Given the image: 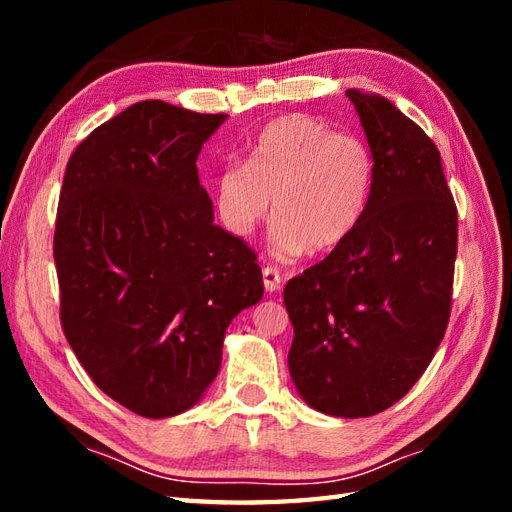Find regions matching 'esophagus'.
<instances>
[{
    "label": "esophagus",
    "mask_w": 512,
    "mask_h": 512,
    "mask_svg": "<svg viewBox=\"0 0 512 512\" xmlns=\"http://www.w3.org/2000/svg\"><path fill=\"white\" fill-rule=\"evenodd\" d=\"M262 275H264V288L268 292H275L281 288V273L275 266H264Z\"/></svg>",
    "instance_id": "obj_1"
}]
</instances>
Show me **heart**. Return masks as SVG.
<instances>
[{
  "label": "heart",
  "instance_id": "b5f03b06",
  "mask_svg": "<svg viewBox=\"0 0 512 512\" xmlns=\"http://www.w3.org/2000/svg\"><path fill=\"white\" fill-rule=\"evenodd\" d=\"M376 160L361 136L306 114L279 116L248 145L246 165L217 176V211L228 231L248 237L275 200V246L284 255L332 253L361 226Z\"/></svg>",
  "mask_w": 512,
  "mask_h": 512
}]
</instances>
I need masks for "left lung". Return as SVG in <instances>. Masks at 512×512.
<instances>
[{"label": "left lung", "instance_id": "obj_1", "mask_svg": "<svg viewBox=\"0 0 512 512\" xmlns=\"http://www.w3.org/2000/svg\"><path fill=\"white\" fill-rule=\"evenodd\" d=\"M376 180L361 226L292 277L290 376L310 407L365 418L398 402L429 367L451 317L458 209L436 143L385 96L347 90Z\"/></svg>", "mask_w": 512, "mask_h": 512}]
</instances>
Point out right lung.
Returning <instances> with one entry per match:
<instances>
[{
    "label": "right lung",
    "mask_w": 512,
    "mask_h": 512,
    "mask_svg": "<svg viewBox=\"0 0 512 512\" xmlns=\"http://www.w3.org/2000/svg\"><path fill=\"white\" fill-rule=\"evenodd\" d=\"M224 118L136 103L65 167L52 244L61 328L94 385L145 418L200 400L228 323L264 295L257 253L213 224L195 167Z\"/></svg>",
    "instance_id": "obj_1"
}]
</instances>
